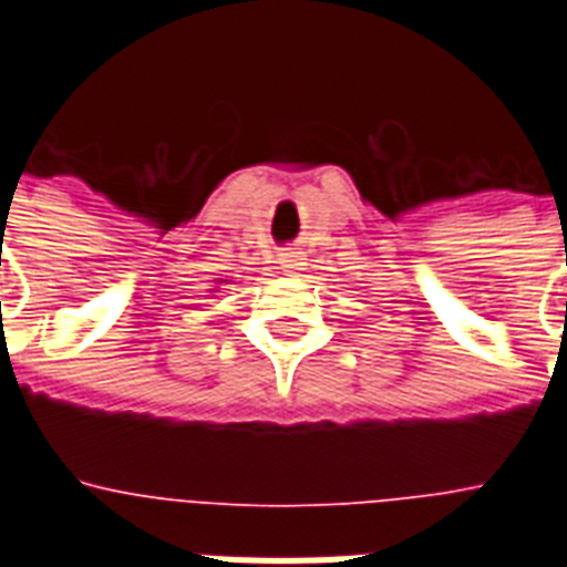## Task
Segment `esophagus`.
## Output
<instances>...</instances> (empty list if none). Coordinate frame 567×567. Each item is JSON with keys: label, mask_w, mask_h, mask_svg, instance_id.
<instances>
[{"label": "esophagus", "mask_w": 567, "mask_h": 567, "mask_svg": "<svg viewBox=\"0 0 567 567\" xmlns=\"http://www.w3.org/2000/svg\"><path fill=\"white\" fill-rule=\"evenodd\" d=\"M279 265H282V270L293 274V270H302L306 261H302V252H297V249H285V252H279Z\"/></svg>", "instance_id": "34e87169"}]
</instances>
